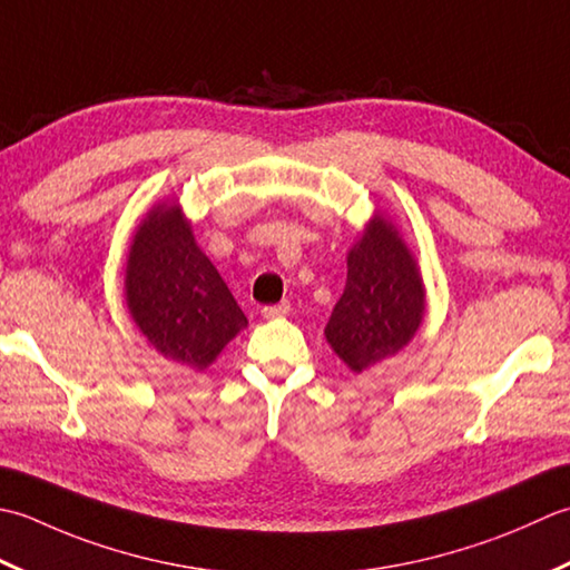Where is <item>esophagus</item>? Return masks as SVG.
<instances>
[{"instance_id":"1","label":"esophagus","mask_w":570,"mask_h":570,"mask_svg":"<svg viewBox=\"0 0 570 570\" xmlns=\"http://www.w3.org/2000/svg\"><path fill=\"white\" fill-rule=\"evenodd\" d=\"M289 312V302H281V305H271V307H263L261 315L265 320H277V317H285Z\"/></svg>"}]
</instances>
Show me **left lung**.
<instances>
[{
  "instance_id": "8db88e82",
  "label": "left lung",
  "mask_w": 570,
  "mask_h": 570,
  "mask_svg": "<svg viewBox=\"0 0 570 570\" xmlns=\"http://www.w3.org/2000/svg\"><path fill=\"white\" fill-rule=\"evenodd\" d=\"M425 315V287L399 228L376 214L346 255V285L324 327L354 374L409 344Z\"/></svg>"
}]
</instances>
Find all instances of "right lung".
I'll list each match as a JSON object with an SVG mask.
<instances>
[{"label":"right lung","mask_w":570,"mask_h":570,"mask_svg":"<svg viewBox=\"0 0 570 570\" xmlns=\"http://www.w3.org/2000/svg\"><path fill=\"white\" fill-rule=\"evenodd\" d=\"M125 302L147 342L194 371L212 366L248 327L177 202L155 204L137 226L125 265Z\"/></svg>","instance_id":"right-lung-1"}]
</instances>
